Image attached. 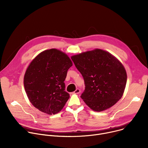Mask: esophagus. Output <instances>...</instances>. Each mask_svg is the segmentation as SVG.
I'll list each match as a JSON object with an SVG mask.
<instances>
[{"label":"esophagus","mask_w":148,"mask_h":148,"mask_svg":"<svg viewBox=\"0 0 148 148\" xmlns=\"http://www.w3.org/2000/svg\"><path fill=\"white\" fill-rule=\"evenodd\" d=\"M79 92H80V90L78 89V88H77V89L75 90V91L74 92V94H79Z\"/></svg>","instance_id":"1"}]
</instances>
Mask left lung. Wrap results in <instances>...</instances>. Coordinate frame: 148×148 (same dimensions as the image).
Listing matches in <instances>:
<instances>
[{"label": "left lung", "instance_id": "left-lung-1", "mask_svg": "<svg viewBox=\"0 0 148 148\" xmlns=\"http://www.w3.org/2000/svg\"><path fill=\"white\" fill-rule=\"evenodd\" d=\"M71 59L85 84L81 98L91 109L97 112L106 110L121 98L127 75L113 55L97 49L73 56Z\"/></svg>", "mask_w": 148, "mask_h": 148}]
</instances>
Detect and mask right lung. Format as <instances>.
Listing matches in <instances>:
<instances>
[{
  "mask_svg": "<svg viewBox=\"0 0 148 148\" xmlns=\"http://www.w3.org/2000/svg\"><path fill=\"white\" fill-rule=\"evenodd\" d=\"M72 66L69 56L55 49L40 53L32 60L25 74L24 86L35 108L49 115L63 108L70 98L64 81Z\"/></svg>",
  "mask_w": 148,
  "mask_h": 148,
  "instance_id": "obj_1",
  "label": "right lung"
}]
</instances>
